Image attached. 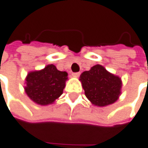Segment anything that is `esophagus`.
<instances>
[{
	"mask_svg": "<svg viewBox=\"0 0 148 148\" xmlns=\"http://www.w3.org/2000/svg\"><path fill=\"white\" fill-rule=\"evenodd\" d=\"M79 74H80V73H72V76L73 77H79Z\"/></svg>",
	"mask_w": 148,
	"mask_h": 148,
	"instance_id": "34e87169",
	"label": "esophagus"
}]
</instances>
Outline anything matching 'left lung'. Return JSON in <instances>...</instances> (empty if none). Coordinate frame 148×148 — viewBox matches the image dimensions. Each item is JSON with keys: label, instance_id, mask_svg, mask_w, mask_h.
Masks as SVG:
<instances>
[{"label": "left lung", "instance_id": "left-lung-1", "mask_svg": "<svg viewBox=\"0 0 148 148\" xmlns=\"http://www.w3.org/2000/svg\"><path fill=\"white\" fill-rule=\"evenodd\" d=\"M79 80L87 99L94 106L105 107L112 104L121 94L122 79L108 72L100 64L81 74Z\"/></svg>", "mask_w": 148, "mask_h": 148}]
</instances>
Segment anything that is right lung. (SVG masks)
<instances>
[{"instance_id":"add662e5","label":"right lung","mask_w":148,"mask_h":148,"mask_svg":"<svg viewBox=\"0 0 148 148\" xmlns=\"http://www.w3.org/2000/svg\"><path fill=\"white\" fill-rule=\"evenodd\" d=\"M67 79V72L58 70L54 64H48L43 69L28 73L25 92L34 103L46 106L60 97Z\"/></svg>"}]
</instances>
